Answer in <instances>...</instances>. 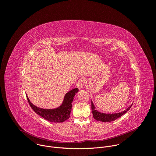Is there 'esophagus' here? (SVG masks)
Returning a JSON list of instances; mask_svg holds the SVG:
<instances>
[{
  "mask_svg": "<svg viewBox=\"0 0 156 156\" xmlns=\"http://www.w3.org/2000/svg\"><path fill=\"white\" fill-rule=\"evenodd\" d=\"M84 80L82 78L80 79L77 83V86L79 89H82L83 87V86H84Z\"/></svg>",
  "mask_w": 156,
  "mask_h": 156,
  "instance_id": "34e87169",
  "label": "esophagus"
}]
</instances>
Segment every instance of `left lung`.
<instances>
[{
  "label": "left lung",
  "instance_id": "left-lung-1",
  "mask_svg": "<svg viewBox=\"0 0 156 156\" xmlns=\"http://www.w3.org/2000/svg\"><path fill=\"white\" fill-rule=\"evenodd\" d=\"M129 107L128 108H126V110L123 111V112H122L120 113H117V114H103L98 112V110H96V108L93 104V103L91 102V109H92V112L93 114V117L94 119H96L98 121L102 122H112L121 116H122L123 114H125L127 111H128L131 107Z\"/></svg>",
  "mask_w": 156,
  "mask_h": 156
}]
</instances>
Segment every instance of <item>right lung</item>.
<instances>
[{"mask_svg": "<svg viewBox=\"0 0 156 156\" xmlns=\"http://www.w3.org/2000/svg\"><path fill=\"white\" fill-rule=\"evenodd\" d=\"M78 89L74 88L65 96L63 104L59 107L55 109H43L33 105L27 96L28 103L34 112L43 119L51 122L60 123L69 119L72 108V102Z\"/></svg>", "mask_w": 156, "mask_h": 156, "instance_id": "add662e5", "label": "right lung"}]
</instances>
